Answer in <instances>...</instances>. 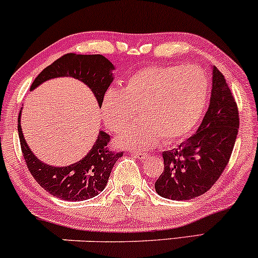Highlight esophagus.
Wrapping results in <instances>:
<instances>
[{
    "mask_svg": "<svg viewBox=\"0 0 258 258\" xmlns=\"http://www.w3.org/2000/svg\"><path fill=\"white\" fill-rule=\"evenodd\" d=\"M133 156H136L137 159H146L148 156L147 153H141V152H133Z\"/></svg>",
    "mask_w": 258,
    "mask_h": 258,
    "instance_id": "esophagus-1",
    "label": "esophagus"
}]
</instances>
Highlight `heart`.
<instances>
[{
	"mask_svg": "<svg viewBox=\"0 0 258 258\" xmlns=\"http://www.w3.org/2000/svg\"><path fill=\"white\" fill-rule=\"evenodd\" d=\"M209 81L199 68L147 67L132 74L119 91L102 100V117L110 131L119 132L137 111L141 121L117 136L121 147L147 150L160 142L173 143L186 137L200 120Z\"/></svg>",
	"mask_w": 258,
	"mask_h": 258,
	"instance_id": "obj_1",
	"label": "heart"
}]
</instances>
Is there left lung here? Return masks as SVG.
Returning <instances> with one entry per match:
<instances>
[{"label":"left lung","instance_id":"1","mask_svg":"<svg viewBox=\"0 0 258 258\" xmlns=\"http://www.w3.org/2000/svg\"><path fill=\"white\" fill-rule=\"evenodd\" d=\"M210 105L191 137L162 153L164 172L155 182L160 197L189 200L206 193L229 162L239 130V111L223 74L214 67Z\"/></svg>","mask_w":258,"mask_h":258}]
</instances>
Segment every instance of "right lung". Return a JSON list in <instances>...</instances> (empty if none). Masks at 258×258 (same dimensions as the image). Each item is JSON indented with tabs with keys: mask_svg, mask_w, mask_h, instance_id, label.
Returning a JSON list of instances; mask_svg holds the SVG:
<instances>
[{
	"mask_svg": "<svg viewBox=\"0 0 258 258\" xmlns=\"http://www.w3.org/2000/svg\"><path fill=\"white\" fill-rule=\"evenodd\" d=\"M111 70H114L112 64L100 54L68 53L44 68L34 80L30 90L49 79L72 76L85 82L102 106L105 92L112 81ZM18 122H20V114ZM18 133L23 156L32 177L53 197L67 201L87 200L104 190L112 166L123 154L112 152L109 148L110 136L100 131L93 148L84 159L70 166L54 167L41 162L32 154L23 136L20 123H18Z\"/></svg>",
	"mask_w": 258,
	"mask_h": 258,
	"instance_id": "1",
	"label": "right lung"
}]
</instances>
